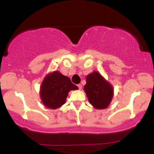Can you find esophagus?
<instances>
[{
	"instance_id": "1",
	"label": "esophagus",
	"mask_w": 154,
	"mask_h": 154,
	"mask_svg": "<svg viewBox=\"0 0 154 154\" xmlns=\"http://www.w3.org/2000/svg\"><path fill=\"white\" fill-rule=\"evenodd\" d=\"M77 86H78L79 89H81V88H82V85L81 84H78V85H77Z\"/></svg>"
}]
</instances>
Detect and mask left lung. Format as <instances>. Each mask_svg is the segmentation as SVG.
<instances>
[{"instance_id":"8db88e82","label":"left lung","mask_w":154,"mask_h":154,"mask_svg":"<svg viewBox=\"0 0 154 154\" xmlns=\"http://www.w3.org/2000/svg\"><path fill=\"white\" fill-rule=\"evenodd\" d=\"M84 91L89 103L96 109H106L112 98V87L98 72L87 76Z\"/></svg>"}]
</instances>
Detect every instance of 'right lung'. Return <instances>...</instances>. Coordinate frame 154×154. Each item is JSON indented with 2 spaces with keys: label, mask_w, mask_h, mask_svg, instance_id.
I'll list each match as a JSON object with an SVG mask.
<instances>
[{
  "label": "right lung",
  "mask_w": 154,
  "mask_h": 154,
  "mask_svg": "<svg viewBox=\"0 0 154 154\" xmlns=\"http://www.w3.org/2000/svg\"><path fill=\"white\" fill-rule=\"evenodd\" d=\"M77 88L78 87L73 84L68 77L55 71L45 78L41 86L40 96L45 106L57 109L66 103L70 90Z\"/></svg>",
  "instance_id": "add662e5"
}]
</instances>
